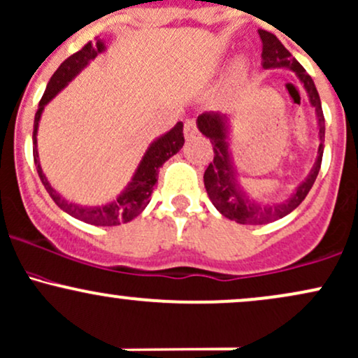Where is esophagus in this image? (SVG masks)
I'll return each instance as SVG.
<instances>
[{
    "instance_id": "obj_1",
    "label": "esophagus",
    "mask_w": 358,
    "mask_h": 358,
    "mask_svg": "<svg viewBox=\"0 0 358 358\" xmlns=\"http://www.w3.org/2000/svg\"><path fill=\"white\" fill-rule=\"evenodd\" d=\"M183 132H185V137L187 139H192V137H195L199 134V129H197V122L194 119H188L185 122V129H183Z\"/></svg>"
}]
</instances>
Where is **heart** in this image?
Listing matches in <instances>:
<instances>
[{
	"label": "heart",
	"instance_id": "1",
	"mask_svg": "<svg viewBox=\"0 0 358 358\" xmlns=\"http://www.w3.org/2000/svg\"><path fill=\"white\" fill-rule=\"evenodd\" d=\"M246 68H248V64H246L245 59H238L236 66H234V69H236V73H238V74H245V73H246Z\"/></svg>",
	"mask_w": 358,
	"mask_h": 358
}]
</instances>
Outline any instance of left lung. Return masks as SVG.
Returning <instances> with one entry per match:
<instances>
[{
	"instance_id": "1",
	"label": "left lung",
	"mask_w": 358,
	"mask_h": 358,
	"mask_svg": "<svg viewBox=\"0 0 358 358\" xmlns=\"http://www.w3.org/2000/svg\"><path fill=\"white\" fill-rule=\"evenodd\" d=\"M262 38V64L265 69H289L296 73L299 78L302 88L308 93L309 101L316 110L317 129H320V148H317V158L314 166L306 176L304 182L296 188L292 195L284 202L265 203L253 199L238 180V171L234 168L233 155L229 149V117L219 112H206L197 117V127L203 136L209 137L214 146V161L207 166L203 173V185L207 195L224 217L236 221L238 224H268L277 219L285 217L306 199L311 190L313 183L320 173L321 159H323V143H324V115L321 108V100L317 90L314 86L313 78L306 73V69L297 62L296 57L282 45V42L273 34L266 30H258Z\"/></svg>"
}]
</instances>
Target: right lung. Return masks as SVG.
<instances>
[{
    "label": "right lung",
    "mask_w": 358,
    "mask_h": 358,
    "mask_svg": "<svg viewBox=\"0 0 358 358\" xmlns=\"http://www.w3.org/2000/svg\"><path fill=\"white\" fill-rule=\"evenodd\" d=\"M105 42L101 38H95V42H88L83 49L78 50L76 54L69 56L59 66L56 73L52 74V78L47 83V88L42 96L41 103H38V110L35 113L34 120V161L35 168H37L38 176H41V182L44 183L45 190L49 192V195L52 197L54 202L57 203V207H61L62 210L68 212L69 215H73L74 219H80L86 224H93V226H119L122 222H129L132 219L137 217L149 203V197L152 194V188H155L156 182H158V173L159 168L163 166L164 161H168L173 155L180 151L183 148V124L178 122L171 131H168L166 134H163L158 139L152 141L149 144L148 151L144 152L143 159H141L139 166L134 175H132L131 182L127 183V187L120 192V195L117 199L110 200L107 203H101V206H80V203L69 202L62 197L61 194H57L52 187H50L49 180L44 175L41 166V161H38V151H37V131H38V122H41L42 112H44L45 105L57 95L61 90H64L78 74L83 71L90 62L95 59L98 54L105 52Z\"/></svg>",
    "instance_id": "right-lung-1"
}]
</instances>
